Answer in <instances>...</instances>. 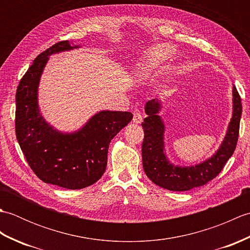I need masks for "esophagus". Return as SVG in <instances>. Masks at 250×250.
<instances>
[{"mask_svg":"<svg viewBox=\"0 0 250 250\" xmlns=\"http://www.w3.org/2000/svg\"><path fill=\"white\" fill-rule=\"evenodd\" d=\"M142 121H143V117H142L141 111L139 109H134L133 110V122L136 125H139Z\"/></svg>","mask_w":250,"mask_h":250,"instance_id":"34e87169","label":"esophagus"}]
</instances>
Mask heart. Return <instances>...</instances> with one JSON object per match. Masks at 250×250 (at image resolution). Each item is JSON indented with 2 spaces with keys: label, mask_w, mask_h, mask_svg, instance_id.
Returning <instances> with one entry per match:
<instances>
[{
  "label": "heart",
  "mask_w": 250,
  "mask_h": 250,
  "mask_svg": "<svg viewBox=\"0 0 250 250\" xmlns=\"http://www.w3.org/2000/svg\"><path fill=\"white\" fill-rule=\"evenodd\" d=\"M174 49L168 45H158L152 47L143 56L141 62L136 65L134 78L136 82H147L155 77L161 68L172 60Z\"/></svg>",
  "instance_id": "b5f03b06"
}]
</instances>
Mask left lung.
Here are the masks:
<instances>
[{"instance_id":"left-lung-1","label":"left lung","mask_w":250,"mask_h":250,"mask_svg":"<svg viewBox=\"0 0 250 250\" xmlns=\"http://www.w3.org/2000/svg\"><path fill=\"white\" fill-rule=\"evenodd\" d=\"M233 113L224 141L219 149L207 160L191 167L174 166L169 162L164 149V122L159 116L161 102L148 101L147 115L142 124L144 141L142 146L143 167L152 183L171 191H187L206 185L218 175L235 150L240 131L242 102L235 86H233Z\"/></svg>"}]
</instances>
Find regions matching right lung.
I'll use <instances>...</instances> for the list:
<instances>
[{"label": "right lung", "mask_w": 250, "mask_h": 250, "mask_svg": "<svg viewBox=\"0 0 250 250\" xmlns=\"http://www.w3.org/2000/svg\"><path fill=\"white\" fill-rule=\"evenodd\" d=\"M79 48L68 41L52 45L36 57L16 92V136L32 171L46 184L83 189L102 177L110 141L133 118L130 111H99L82 129L62 133L42 116L37 93L49 56Z\"/></svg>", "instance_id": "1"}]
</instances>
